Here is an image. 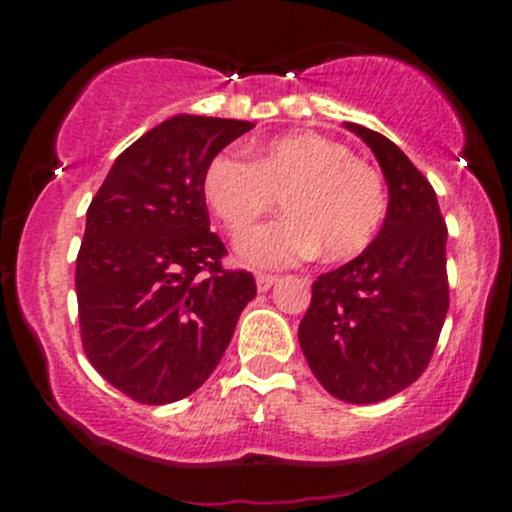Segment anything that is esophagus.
Wrapping results in <instances>:
<instances>
[{
    "instance_id": "1",
    "label": "esophagus",
    "mask_w": 512,
    "mask_h": 512,
    "mask_svg": "<svg viewBox=\"0 0 512 512\" xmlns=\"http://www.w3.org/2000/svg\"><path fill=\"white\" fill-rule=\"evenodd\" d=\"M276 281H279V276H274V274H257V289L269 291Z\"/></svg>"
}]
</instances>
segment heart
<instances>
[{
  "label": "heart",
  "instance_id": "1",
  "mask_svg": "<svg viewBox=\"0 0 512 512\" xmlns=\"http://www.w3.org/2000/svg\"><path fill=\"white\" fill-rule=\"evenodd\" d=\"M202 192L223 226L238 236L281 195L286 216L238 240L252 267H289L325 250L332 260L366 250L385 219L380 173L344 144L320 134H289L250 151L216 154L202 175Z\"/></svg>",
  "mask_w": 512,
  "mask_h": 512
}]
</instances>
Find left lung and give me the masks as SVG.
I'll use <instances>...</instances> for the list:
<instances>
[{"label": "left lung", "mask_w": 512, "mask_h": 512, "mask_svg": "<svg viewBox=\"0 0 512 512\" xmlns=\"http://www.w3.org/2000/svg\"><path fill=\"white\" fill-rule=\"evenodd\" d=\"M346 127L378 158L390 204L361 255L317 276L298 342L332 397L373 404L419 380L431 361L450 305L448 226L436 190L397 144L354 122Z\"/></svg>", "instance_id": "left-lung-1"}]
</instances>
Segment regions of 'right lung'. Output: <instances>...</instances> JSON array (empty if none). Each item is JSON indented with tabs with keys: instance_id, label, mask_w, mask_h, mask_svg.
<instances>
[{
	"instance_id": "obj_1",
	"label": "right lung",
	"mask_w": 512,
	"mask_h": 512,
	"mask_svg": "<svg viewBox=\"0 0 512 512\" xmlns=\"http://www.w3.org/2000/svg\"><path fill=\"white\" fill-rule=\"evenodd\" d=\"M245 120L175 115L115 158L86 211L76 301L86 358L134 402L192 395L231 344L255 276L226 269L202 175Z\"/></svg>"
}]
</instances>
